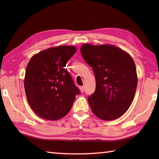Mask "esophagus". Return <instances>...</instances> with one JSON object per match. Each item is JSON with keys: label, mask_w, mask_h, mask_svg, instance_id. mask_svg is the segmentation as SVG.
Returning a JSON list of instances; mask_svg holds the SVG:
<instances>
[{"label": "esophagus", "mask_w": 159, "mask_h": 159, "mask_svg": "<svg viewBox=\"0 0 159 159\" xmlns=\"http://www.w3.org/2000/svg\"><path fill=\"white\" fill-rule=\"evenodd\" d=\"M79 90L80 91V93H83V91H84V86H80L79 88Z\"/></svg>", "instance_id": "obj_1"}]
</instances>
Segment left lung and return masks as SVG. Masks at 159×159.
<instances>
[{
  "instance_id": "left-lung-1",
  "label": "left lung",
  "mask_w": 159,
  "mask_h": 159,
  "mask_svg": "<svg viewBox=\"0 0 159 159\" xmlns=\"http://www.w3.org/2000/svg\"><path fill=\"white\" fill-rule=\"evenodd\" d=\"M80 51L95 76V91L88 98L93 113L104 120L122 116L130 107L138 85L133 58L111 44L84 43Z\"/></svg>"
}]
</instances>
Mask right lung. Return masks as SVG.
I'll return each mask as SVG.
<instances>
[{"instance_id": "1", "label": "right lung", "mask_w": 159, "mask_h": 159, "mask_svg": "<svg viewBox=\"0 0 159 159\" xmlns=\"http://www.w3.org/2000/svg\"><path fill=\"white\" fill-rule=\"evenodd\" d=\"M74 45L42 50L26 66L24 84L31 109L43 119L57 120L68 114L80 91L64 68L76 52Z\"/></svg>"}]
</instances>
